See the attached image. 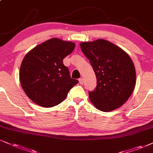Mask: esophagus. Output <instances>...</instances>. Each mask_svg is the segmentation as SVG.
<instances>
[{"label":"esophagus","instance_id":"1","mask_svg":"<svg viewBox=\"0 0 153 153\" xmlns=\"http://www.w3.org/2000/svg\"><path fill=\"white\" fill-rule=\"evenodd\" d=\"M79 82L80 84H84V79H83L82 78H80L79 79Z\"/></svg>","mask_w":153,"mask_h":153}]
</instances>
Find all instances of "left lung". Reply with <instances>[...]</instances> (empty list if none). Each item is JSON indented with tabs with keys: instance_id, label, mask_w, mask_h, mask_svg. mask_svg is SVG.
I'll list each match as a JSON object with an SVG mask.
<instances>
[{
	"instance_id": "8db88e82",
	"label": "left lung",
	"mask_w": 153,
	"mask_h": 153,
	"mask_svg": "<svg viewBox=\"0 0 153 153\" xmlns=\"http://www.w3.org/2000/svg\"><path fill=\"white\" fill-rule=\"evenodd\" d=\"M80 47L97 76V87L88 92L90 101L104 112L119 108L135 86L136 74L131 58L121 48L103 39L81 42Z\"/></svg>"
}]
</instances>
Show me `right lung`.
<instances>
[{
    "label": "right lung",
    "instance_id": "1",
    "mask_svg": "<svg viewBox=\"0 0 153 153\" xmlns=\"http://www.w3.org/2000/svg\"><path fill=\"white\" fill-rule=\"evenodd\" d=\"M75 44L52 38L34 48L25 56L20 69V82L26 95L42 107L62 103L79 83L71 79L63 59L73 52Z\"/></svg>",
    "mask_w": 153,
    "mask_h": 153
}]
</instances>
